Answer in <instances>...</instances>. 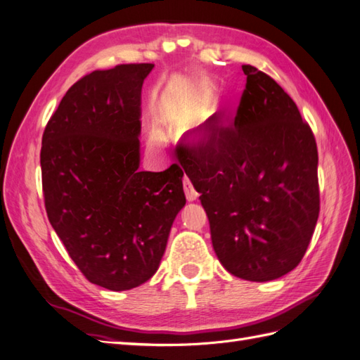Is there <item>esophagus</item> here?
Instances as JSON below:
<instances>
[{
	"mask_svg": "<svg viewBox=\"0 0 360 360\" xmlns=\"http://www.w3.org/2000/svg\"><path fill=\"white\" fill-rule=\"evenodd\" d=\"M183 188H184V193H186L188 201H195L198 198V192L195 191V188L192 186V183L188 177H184V180H183Z\"/></svg>",
	"mask_w": 360,
	"mask_h": 360,
	"instance_id": "obj_1",
	"label": "esophagus"
}]
</instances>
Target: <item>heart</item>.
<instances>
[{
    "mask_svg": "<svg viewBox=\"0 0 360 360\" xmlns=\"http://www.w3.org/2000/svg\"><path fill=\"white\" fill-rule=\"evenodd\" d=\"M212 99V91L207 89L195 90L174 99L160 102L158 115L160 124L168 130L184 129L188 125V143L193 148L212 147L224 130V122L216 118H201ZM150 150L160 151L165 147V136L156 126L150 127L147 135Z\"/></svg>",
    "mask_w": 360,
    "mask_h": 360,
    "instance_id": "1",
    "label": "heart"
}]
</instances>
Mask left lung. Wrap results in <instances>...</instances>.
I'll list each match as a JSON object with an SVG mask.
<instances>
[{"label":"left lung","instance_id":"obj_1","mask_svg":"<svg viewBox=\"0 0 360 360\" xmlns=\"http://www.w3.org/2000/svg\"><path fill=\"white\" fill-rule=\"evenodd\" d=\"M234 127L183 159L209 217L213 249L231 275H287L307 252L320 213L319 153L296 103L264 72L242 66Z\"/></svg>","mask_w":360,"mask_h":360}]
</instances>
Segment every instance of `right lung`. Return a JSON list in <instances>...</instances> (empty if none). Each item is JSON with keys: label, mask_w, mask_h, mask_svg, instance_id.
Returning <instances> with one entry per match:
<instances>
[{"label": "right lung", "mask_w": 360, "mask_h": 360, "mask_svg": "<svg viewBox=\"0 0 360 360\" xmlns=\"http://www.w3.org/2000/svg\"><path fill=\"white\" fill-rule=\"evenodd\" d=\"M155 64H120L75 82L41 138L48 219L91 284L124 291L159 269L186 204L183 171H139L141 90Z\"/></svg>", "instance_id": "obj_1"}]
</instances>
